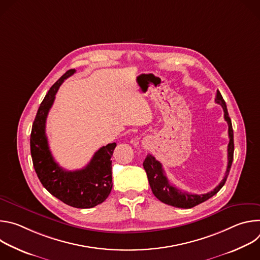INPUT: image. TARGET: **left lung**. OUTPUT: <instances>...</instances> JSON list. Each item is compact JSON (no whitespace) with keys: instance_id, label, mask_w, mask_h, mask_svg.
<instances>
[{"instance_id":"left-lung-1","label":"left lung","mask_w":260,"mask_h":260,"mask_svg":"<svg viewBox=\"0 0 260 260\" xmlns=\"http://www.w3.org/2000/svg\"><path fill=\"white\" fill-rule=\"evenodd\" d=\"M215 102L217 104L221 105L222 108H223L224 119L229 124V137H230V143L228 146L229 164H228V169H226V173H225L223 180H222L219 183L218 186H216L212 191L205 193V194H192V193L182 191L170 183V181L168 180L166 173L162 169V165L158 160H156L154 156H152L151 154H148L143 162V167L146 171L148 181H149L150 187H151L153 194L160 202H162L167 205L176 207V208L190 209V208H193V207L206 202L207 200H209L210 198L215 196L222 188V186L225 184V181L230 174L231 167H232L233 159H234V150H235L234 131H233V125H232V120L229 116L226 104H225L223 98H222L219 90H217Z\"/></svg>"}]
</instances>
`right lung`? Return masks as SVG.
<instances>
[{"mask_svg": "<svg viewBox=\"0 0 260 260\" xmlns=\"http://www.w3.org/2000/svg\"><path fill=\"white\" fill-rule=\"evenodd\" d=\"M76 72L67 71L50 87L35 117L30 133L32 165L43 186L62 203L79 209L102 204L112 189V160L116 143H111L94 153L88 165L77 171H67L53 159L45 134L46 119L55 94L62 82Z\"/></svg>", "mask_w": 260, "mask_h": 260, "instance_id": "1", "label": "right lung"}]
</instances>
